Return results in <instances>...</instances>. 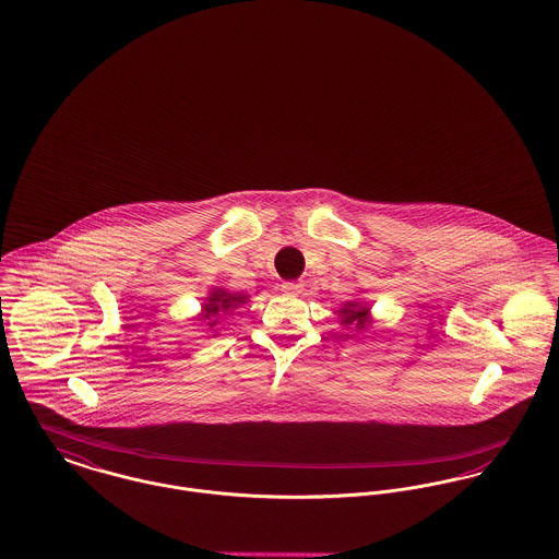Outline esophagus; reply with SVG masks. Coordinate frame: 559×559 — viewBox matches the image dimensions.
Here are the masks:
<instances>
[{
  "mask_svg": "<svg viewBox=\"0 0 559 559\" xmlns=\"http://www.w3.org/2000/svg\"><path fill=\"white\" fill-rule=\"evenodd\" d=\"M304 289V285L301 283H297V281H287V283H283V292H287V294H299Z\"/></svg>",
  "mask_w": 559,
  "mask_h": 559,
  "instance_id": "esophagus-1",
  "label": "esophagus"
}]
</instances>
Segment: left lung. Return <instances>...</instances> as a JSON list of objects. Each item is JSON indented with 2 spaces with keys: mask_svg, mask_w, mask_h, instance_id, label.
<instances>
[{
  "mask_svg": "<svg viewBox=\"0 0 559 559\" xmlns=\"http://www.w3.org/2000/svg\"><path fill=\"white\" fill-rule=\"evenodd\" d=\"M367 312H369V308H365L361 304H353V301H348L342 310H340V314H342V323L344 325H355L357 329H365L367 325ZM355 329V331H357Z\"/></svg>",
  "mask_w": 559,
  "mask_h": 559,
  "instance_id": "obj_1",
  "label": "left lung"
}]
</instances>
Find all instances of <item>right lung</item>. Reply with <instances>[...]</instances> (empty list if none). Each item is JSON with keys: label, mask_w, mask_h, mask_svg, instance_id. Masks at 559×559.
Here are the masks:
<instances>
[{"label": "right lung", "mask_w": 559, "mask_h": 559, "mask_svg": "<svg viewBox=\"0 0 559 559\" xmlns=\"http://www.w3.org/2000/svg\"><path fill=\"white\" fill-rule=\"evenodd\" d=\"M245 299H247V297L231 296V294H226L224 289H217V292L211 294V297L206 299V304L202 306V310H204L202 319H204V321H211L209 325L213 328V325L217 323V319H222L224 314H228L234 308H238L240 304H245Z\"/></svg>", "instance_id": "right-lung-1"}]
</instances>
